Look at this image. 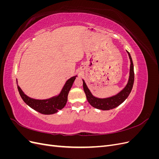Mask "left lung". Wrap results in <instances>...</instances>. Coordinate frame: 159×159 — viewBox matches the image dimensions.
<instances>
[{
	"label": "left lung",
	"mask_w": 159,
	"mask_h": 159,
	"mask_svg": "<svg viewBox=\"0 0 159 159\" xmlns=\"http://www.w3.org/2000/svg\"><path fill=\"white\" fill-rule=\"evenodd\" d=\"M127 52L129 55L130 62H131V64H130L129 79L127 84L125 86L124 88L120 91L116 95L105 98H99L95 97V96H94L91 93L89 89L88 88L87 85H86L85 81L82 80L84 90L85 93L86 98H87L88 102L92 107L103 111L113 109L115 107H118L119 105H121L123 102H124V101L128 98V96L129 95L130 93H131L133 86L134 74V67L131 56L130 55L128 51H127Z\"/></svg>",
	"instance_id": "left-lung-1"
}]
</instances>
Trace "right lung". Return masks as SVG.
I'll use <instances>...</instances> for the list:
<instances>
[{"label": "right lung", "mask_w": 159, "mask_h": 159, "mask_svg": "<svg viewBox=\"0 0 159 159\" xmlns=\"http://www.w3.org/2000/svg\"><path fill=\"white\" fill-rule=\"evenodd\" d=\"M78 75L71 77L66 81L58 95L46 99H36L28 97L17 84V87L22 100L28 106L36 111L44 115H52L63 109L68 101L69 91ZM16 83L17 80H16Z\"/></svg>", "instance_id": "right-lung-1"}]
</instances>
